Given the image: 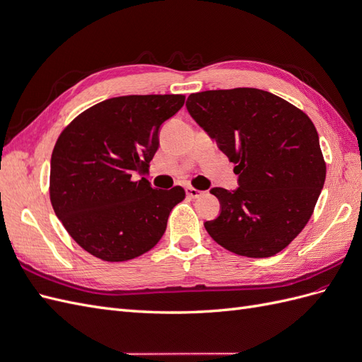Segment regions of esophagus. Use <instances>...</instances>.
Listing matches in <instances>:
<instances>
[{"label": "esophagus", "mask_w": 362, "mask_h": 362, "mask_svg": "<svg viewBox=\"0 0 362 362\" xmlns=\"http://www.w3.org/2000/svg\"><path fill=\"white\" fill-rule=\"evenodd\" d=\"M185 194L189 196V198H192V199H196V198H199V196L202 194V192L201 190H198V189H193V187H185Z\"/></svg>", "instance_id": "obj_1"}]
</instances>
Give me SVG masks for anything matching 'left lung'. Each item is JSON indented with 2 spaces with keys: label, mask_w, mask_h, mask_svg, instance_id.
Returning <instances> with one entry per match:
<instances>
[{
  "label": "left lung",
  "mask_w": 362,
  "mask_h": 362,
  "mask_svg": "<svg viewBox=\"0 0 362 362\" xmlns=\"http://www.w3.org/2000/svg\"><path fill=\"white\" fill-rule=\"evenodd\" d=\"M185 107L237 164V189L210 190L221 214L204 223L206 233L237 255H276L308 223L325 184L326 164L311 119L252 87L192 93Z\"/></svg>",
  "instance_id": "obj_1"
}]
</instances>
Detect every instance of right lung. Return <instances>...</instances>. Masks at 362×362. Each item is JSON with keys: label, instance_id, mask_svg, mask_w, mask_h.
Listing matches in <instances>:
<instances>
[{"label": "right lung", "instance_id": "right-lung-1", "mask_svg": "<svg viewBox=\"0 0 362 362\" xmlns=\"http://www.w3.org/2000/svg\"><path fill=\"white\" fill-rule=\"evenodd\" d=\"M182 95H129L90 107L64 128L51 156L49 196L56 216L84 250L127 261L154 247L180 185L156 190L146 178L160 129L184 105Z\"/></svg>", "mask_w": 362, "mask_h": 362}]
</instances>
